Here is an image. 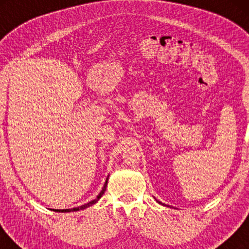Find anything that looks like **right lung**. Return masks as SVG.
Segmentation results:
<instances>
[{
	"instance_id": "right-lung-1",
	"label": "right lung",
	"mask_w": 249,
	"mask_h": 249,
	"mask_svg": "<svg viewBox=\"0 0 249 249\" xmlns=\"http://www.w3.org/2000/svg\"><path fill=\"white\" fill-rule=\"evenodd\" d=\"M107 179H108V177H107V181H105L104 186H103V188H102V190H101V193L98 194L96 198L91 200V202L87 203V204H84V205H81V206L73 207V209H67V210H54V211H55V212H63V213H66V212H76V211H79V210H85V209H87V207H89V206H91V205H94V204L96 203L97 200L100 199L102 196H103L104 192H105V190H107Z\"/></svg>"
}]
</instances>
